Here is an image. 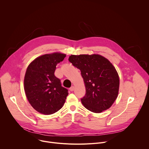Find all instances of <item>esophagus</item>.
<instances>
[{"label":"esophagus","instance_id":"1","mask_svg":"<svg viewBox=\"0 0 149 149\" xmlns=\"http://www.w3.org/2000/svg\"><path fill=\"white\" fill-rule=\"evenodd\" d=\"M74 90V86H72L71 88H70V90L71 91H73Z\"/></svg>","mask_w":149,"mask_h":149}]
</instances>
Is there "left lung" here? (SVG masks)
<instances>
[{"label": "left lung", "mask_w": 149, "mask_h": 149, "mask_svg": "<svg viewBox=\"0 0 149 149\" xmlns=\"http://www.w3.org/2000/svg\"><path fill=\"white\" fill-rule=\"evenodd\" d=\"M69 61L81 71L84 79L86 93L81 100L84 107L95 113L110 109L120 86L118 72L110 61L98 54L71 55Z\"/></svg>", "instance_id": "obj_1"}]
</instances>
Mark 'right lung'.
Returning <instances> with one entry per match:
<instances>
[{"mask_svg": "<svg viewBox=\"0 0 149 149\" xmlns=\"http://www.w3.org/2000/svg\"><path fill=\"white\" fill-rule=\"evenodd\" d=\"M65 56L66 54L58 52L42 55L32 61L26 69L24 78L26 98L32 107L42 114L57 112L68 95L54 75L57 63Z\"/></svg>", "mask_w": 149, "mask_h": 149, "instance_id": "1", "label": "right lung"}]
</instances>
